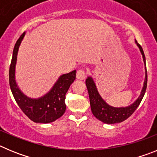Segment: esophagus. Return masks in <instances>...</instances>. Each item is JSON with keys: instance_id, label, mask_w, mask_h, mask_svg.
I'll return each mask as SVG.
<instances>
[{"instance_id": "esophagus-1", "label": "esophagus", "mask_w": 157, "mask_h": 157, "mask_svg": "<svg viewBox=\"0 0 157 157\" xmlns=\"http://www.w3.org/2000/svg\"><path fill=\"white\" fill-rule=\"evenodd\" d=\"M86 77V71L83 69H79V70L77 71L76 78H77L78 79L83 80L85 79Z\"/></svg>"}]
</instances>
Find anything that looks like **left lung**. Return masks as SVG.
<instances>
[{"label":"left lung","instance_id":"1","mask_svg":"<svg viewBox=\"0 0 157 157\" xmlns=\"http://www.w3.org/2000/svg\"><path fill=\"white\" fill-rule=\"evenodd\" d=\"M135 43L138 46L141 52L143 61L145 66V56L144 54L143 49L141 45L135 40ZM86 85L87 90H88L89 97H90V102L91 111L94 116H95L100 121L103 122L108 124H113V123H121L130 117L134 113V111L137 109L138 105L141 103V100L145 95V90L147 87V71L145 67V78L144 82L143 88L141 90V92L138 98L134 101L132 105H129L127 107H121V108H116L112 107L108 104L102 99L101 95L98 91V89L96 86L92 77H88L86 80Z\"/></svg>","mask_w":157,"mask_h":157}]
</instances>
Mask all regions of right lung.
<instances>
[{
	"instance_id": "1",
	"label": "right lung",
	"mask_w": 157,
	"mask_h": 157,
	"mask_svg": "<svg viewBox=\"0 0 157 157\" xmlns=\"http://www.w3.org/2000/svg\"><path fill=\"white\" fill-rule=\"evenodd\" d=\"M25 36V32L16 41L12 53L9 68V85L16 103L24 114L35 123H48L61 117L66 110L65 95L71 84L75 81L76 71L59 76L52 88L39 98H30L18 87L16 82V65L19 45Z\"/></svg>"
}]
</instances>
